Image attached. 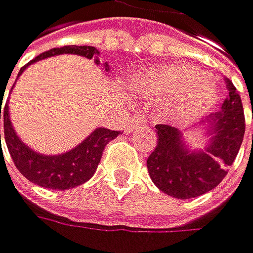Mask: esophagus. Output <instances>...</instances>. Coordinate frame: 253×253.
<instances>
[{
    "label": "esophagus",
    "mask_w": 253,
    "mask_h": 253,
    "mask_svg": "<svg viewBox=\"0 0 253 253\" xmlns=\"http://www.w3.org/2000/svg\"><path fill=\"white\" fill-rule=\"evenodd\" d=\"M146 123H148V120H146V116L143 115V113H135L132 118L126 123V126H124V130L127 132V133H130L132 130H135V129H138V127H143V126H146Z\"/></svg>",
    "instance_id": "34e87169"
}]
</instances>
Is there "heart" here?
Returning a JSON list of instances; mask_svg holds the SVG:
<instances>
[{"mask_svg": "<svg viewBox=\"0 0 253 253\" xmlns=\"http://www.w3.org/2000/svg\"><path fill=\"white\" fill-rule=\"evenodd\" d=\"M135 88L152 99L172 101L165 110V118L177 124L196 121L218 101L205 76L188 65L151 68L135 81Z\"/></svg>", "mask_w": 253, "mask_h": 253, "instance_id": "1", "label": "heart"}]
</instances>
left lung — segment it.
Instances as JSON below:
<instances>
[{"mask_svg": "<svg viewBox=\"0 0 253 253\" xmlns=\"http://www.w3.org/2000/svg\"><path fill=\"white\" fill-rule=\"evenodd\" d=\"M229 96L219 112L209 115L193 130H204L207 144L193 149L185 132L166 124L157 127V146L148 157V171L155 186L177 199L198 198L216 188L235 162L244 138V110L238 91L225 79Z\"/></svg>", "mask_w": 253, "mask_h": 253, "instance_id": "1", "label": "left lung"}]
</instances>
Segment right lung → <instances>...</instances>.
Segmentation results:
<instances>
[{"label":"right lung","instance_id":"add662e5","mask_svg":"<svg viewBox=\"0 0 253 253\" xmlns=\"http://www.w3.org/2000/svg\"><path fill=\"white\" fill-rule=\"evenodd\" d=\"M59 54H78L85 59H94V63L99 65V51L94 46H63V48H52L37 55L34 60L20 70L18 76L26 70L31 63L48 59L52 55ZM105 71L109 73V63H104ZM2 98V94H1ZM2 102H0V120L4 121V140L9 149L10 157L17 166V169L26 177L29 182L43 186V188L51 190H70L74 186H79L91 179V175L98 169V165L102 157V151L105 144L112 141L120 135L118 130H110L105 127L94 129L87 138L79 143L76 148L68 152L57 154V155H44L40 152L32 151L28 144H24L17 132L13 130L9 116V104L6 102L4 109H1ZM1 143V133H0ZM1 146V144H0Z\"/></svg>","mask_w":253,"mask_h":253}]
</instances>
